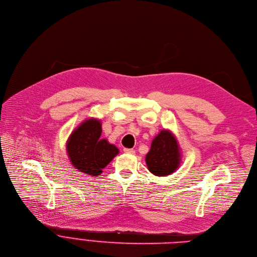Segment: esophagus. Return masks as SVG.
<instances>
[{"mask_svg": "<svg viewBox=\"0 0 257 257\" xmlns=\"http://www.w3.org/2000/svg\"><path fill=\"white\" fill-rule=\"evenodd\" d=\"M124 153L126 154H129V155H134L135 154V151L133 149H124Z\"/></svg>", "mask_w": 257, "mask_h": 257, "instance_id": "1", "label": "esophagus"}]
</instances>
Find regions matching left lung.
<instances>
[{"instance_id": "8db88e82", "label": "left lung", "mask_w": 257, "mask_h": 257, "mask_svg": "<svg viewBox=\"0 0 257 257\" xmlns=\"http://www.w3.org/2000/svg\"><path fill=\"white\" fill-rule=\"evenodd\" d=\"M179 158L176 139L169 131L163 130L153 141L146 161L153 174L166 176L176 170L179 165Z\"/></svg>"}]
</instances>
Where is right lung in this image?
<instances>
[{"label":"right lung","instance_id":"add662e5","mask_svg":"<svg viewBox=\"0 0 257 257\" xmlns=\"http://www.w3.org/2000/svg\"><path fill=\"white\" fill-rule=\"evenodd\" d=\"M101 125L95 119L86 120L69 136L66 149L72 164L79 171L97 176L119 153L113 145L101 139Z\"/></svg>","mask_w":257,"mask_h":257}]
</instances>
